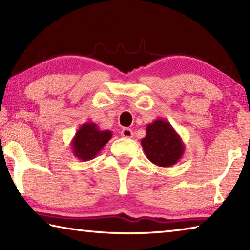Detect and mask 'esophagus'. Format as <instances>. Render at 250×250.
Here are the masks:
<instances>
[{
	"label": "esophagus",
	"instance_id": "34e87169",
	"mask_svg": "<svg viewBox=\"0 0 250 250\" xmlns=\"http://www.w3.org/2000/svg\"><path fill=\"white\" fill-rule=\"evenodd\" d=\"M120 133L124 138H132L133 137V131L131 129H128V128L122 129Z\"/></svg>",
	"mask_w": 250,
	"mask_h": 250
}]
</instances>
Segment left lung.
<instances>
[{"mask_svg": "<svg viewBox=\"0 0 250 250\" xmlns=\"http://www.w3.org/2000/svg\"><path fill=\"white\" fill-rule=\"evenodd\" d=\"M141 145L146 158L161 167L174 166L185 151L179 133L164 119H156L146 125V134Z\"/></svg>", "mask_w": 250, "mask_h": 250, "instance_id": "8db88e82", "label": "left lung"}]
</instances>
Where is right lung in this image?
Returning a JSON list of instances; mask_svg holds the SVG:
<instances>
[{
	"mask_svg": "<svg viewBox=\"0 0 250 250\" xmlns=\"http://www.w3.org/2000/svg\"><path fill=\"white\" fill-rule=\"evenodd\" d=\"M111 137L110 130H100L94 122H86L80 125L71 140V150L76 158L89 161L99 153Z\"/></svg>",
	"mask_w": 250,
	"mask_h": 250,
	"instance_id": "1",
	"label": "right lung"
}]
</instances>
